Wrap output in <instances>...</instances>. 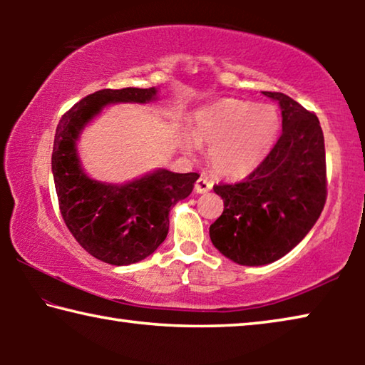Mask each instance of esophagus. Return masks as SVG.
Segmentation results:
<instances>
[{
  "mask_svg": "<svg viewBox=\"0 0 365 365\" xmlns=\"http://www.w3.org/2000/svg\"><path fill=\"white\" fill-rule=\"evenodd\" d=\"M209 190H212V183L209 182V180H206V178H197L196 180V183H195V191L196 193H207Z\"/></svg>",
  "mask_w": 365,
  "mask_h": 365,
  "instance_id": "1",
  "label": "esophagus"
}]
</instances>
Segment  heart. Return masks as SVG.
Returning <instances> with one entry per match:
<instances>
[{"mask_svg":"<svg viewBox=\"0 0 365 365\" xmlns=\"http://www.w3.org/2000/svg\"><path fill=\"white\" fill-rule=\"evenodd\" d=\"M282 119L274 106H257L243 100H222L200 109L183 140L185 154L195 156L198 146L209 148V164L222 177L251 174L274 148Z\"/></svg>","mask_w":365,"mask_h":365,"instance_id":"obj_1","label":"heart"}]
</instances>
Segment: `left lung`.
<instances>
[{
	"label": "left lung",
	"mask_w": 365,
	"mask_h": 365,
	"mask_svg": "<svg viewBox=\"0 0 365 365\" xmlns=\"http://www.w3.org/2000/svg\"><path fill=\"white\" fill-rule=\"evenodd\" d=\"M282 135L259 168L238 183L215 185L224 212L209 227L212 245L240 265L279 261L299 245L327 196L324 133L316 114L283 93Z\"/></svg>",
	"instance_id": "1"
}]
</instances>
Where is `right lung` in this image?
Masks as SVG:
<instances>
[{
    "label": "right lung",
    "instance_id": "right-lung-1",
    "mask_svg": "<svg viewBox=\"0 0 365 365\" xmlns=\"http://www.w3.org/2000/svg\"><path fill=\"white\" fill-rule=\"evenodd\" d=\"M156 100V86L100 90L58 123L51 169L61 214L78 245L103 262L128 265L153 255L168 237L170 207L193 191L200 177L159 168L132 182L108 183L85 172L77 148L83 128L110 104Z\"/></svg>",
    "mask_w": 365,
    "mask_h": 365
}]
</instances>
